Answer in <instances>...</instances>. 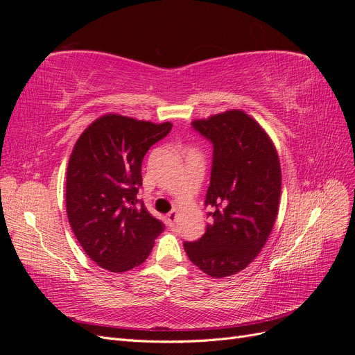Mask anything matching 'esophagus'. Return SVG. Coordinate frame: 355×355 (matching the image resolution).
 Listing matches in <instances>:
<instances>
[{
    "label": "esophagus",
    "mask_w": 355,
    "mask_h": 355,
    "mask_svg": "<svg viewBox=\"0 0 355 355\" xmlns=\"http://www.w3.org/2000/svg\"><path fill=\"white\" fill-rule=\"evenodd\" d=\"M176 220H178V210L173 209V210H171V211L167 214V223H168V227H175Z\"/></svg>",
    "instance_id": "1"
}]
</instances>
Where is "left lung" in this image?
Segmentation results:
<instances>
[{"instance_id": "left-lung-1", "label": "left lung", "mask_w": 355, "mask_h": 355, "mask_svg": "<svg viewBox=\"0 0 355 355\" xmlns=\"http://www.w3.org/2000/svg\"><path fill=\"white\" fill-rule=\"evenodd\" d=\"M192 127L213 144L206 206L211 220L197 241L184 243L189 261L213 278L240 272L259 254L274 228L282 167L271 137L254 118L230 110Z\"/></svg>"}]
</instances>
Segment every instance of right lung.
<instances>
[{
  "mask_svg": "<svg viewBox=\"0 0 355 355\" xmlns=\"http://www.w3.org/2000/svg\"><path fill=\"white\" fill-rule=\"evenodd\" d=\"M170 130L168 121L105 114L73 145L67 170L68 219L84 252L111 272L145 262L164 230L136 194L145 154Z\"/></svg>",
  "mask_w": 355,
  "mask_h": 355,
  "instance_id": "obj_1",
  "label": "right lung"
}]
</instances>
